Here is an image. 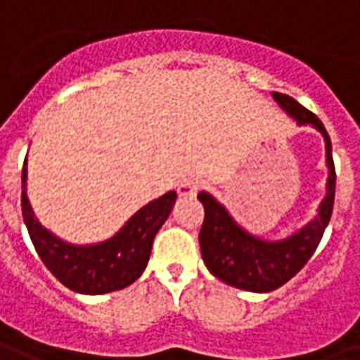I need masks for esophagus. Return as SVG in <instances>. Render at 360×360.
Returning <instances> with one entry per match:
<instances>
[{
    "label": "esophagus",
    "mask_w": 360,
    "mask_h": 360,
    "mask_svg": "<svg viewBox=\"0 0 360 360\" xmlns=\"http://www.w3.org/2000/svg\"><path fill=\"white\" fill-rule=\"evenodd\" d=\"M198 191H200V181L195 179V177H191V179H185L177 188V193H179V197H195Z\"/></svg>",
    "instance_id": "1"
}]
</instances>
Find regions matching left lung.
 <instances>
[{"label":"left lung","mask_w":360,"mask_h":360,"mask_svg":"<svg viewBox=\"0 0 360 360\" xmlns=\"http://www.w3.org/2000/svg\"><path fill=\"white\" fill-rule=\"evenodd\" d=\"M275 101L292 117L300 127L311 124L320 130L326 140V162H328V193L318 208V216L302 230L281 241H265L240 228L228 210L208 193H198V200L205 206V220L198 233L200 253L208 271L224 281L250 292H271L288 283L314 255L329 218L333 212L335 198V165L331 158V140L321 120L304 109L298 101L285 93H273Z\"/></svg>","instance_id":"1"}]
</instances>
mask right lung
Listing matches in <instances>:
<instances>
[{
  "label": "right lung",
  "mask_w": 360,
  "mask_h": 360,
  "mask_svg": "<svg viewBox=\"0 0 360 360\" xmlns=\"http://www.w3.org/2000/svg\"><path fill=\"white\" fill-rule=\"evenodd\" d=\"M22 220L32 245L52 275L70 290L79 294H105L132 285L144 273L155 233L172 212L177 193L142 206L110 240L93 245H72L62 241L34 218L27 198V162L22 165Z\"/></svg>",
  "instance_id": "right-lung-1"
}]
</instances>
